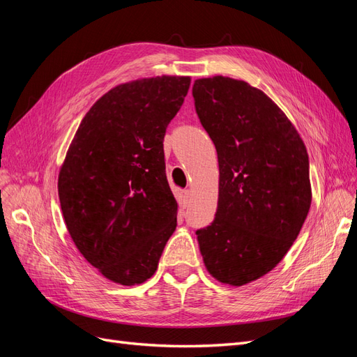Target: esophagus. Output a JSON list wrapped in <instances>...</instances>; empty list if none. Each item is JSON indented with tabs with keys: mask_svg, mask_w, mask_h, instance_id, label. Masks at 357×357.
<instances>
[{
	"mask_svg": "<svg viewBox=\"0 0 357 357\" xmlns=\"http://www.w3.org/2000/svg\"><path fill=\"white\" fill-rule=\"evenodd\" d=\"M181 199H183V207H188L190 201V190H183L181 192Z\"/></svg>",
	"mask_w": 357,
	"mask_h": 357,
	"instance_id": "34e87169",
	"label": "esophagus"
}]
</instances>
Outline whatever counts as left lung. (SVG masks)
<instances>
[{
	"label": "left lung",
	"mask_w": 357,
	"mask_h": 357,
	"mask_svg": "<svg viewBox=\"0 0 357 357\" xmlns=\"http://www.w3.org/2000/svg\"><path fill=\"white\" fill-rule=\"evenodd\" d=\"M199 122L219 160L214 220L197 231L208 273L243 286L282 261L311 205L307 149L286 114L243 80H195Z\"/></svg>",
	"instance_id": "obj_1"
}]
</instances>
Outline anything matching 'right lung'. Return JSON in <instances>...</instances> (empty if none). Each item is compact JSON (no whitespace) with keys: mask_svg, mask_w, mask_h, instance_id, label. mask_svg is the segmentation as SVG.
I'll list each match as a JSON object with an SVG mask.
<instances>
[{"mask_svg":"<svg viewBox=\"0 0 357 357\" xmlns=\"http://www.w3.org/2000/svg\"><path fill=\"white\" fill-rule=\"evenodd\" d=\"M190 77L119 84L86 113L58 178L63 219L92 266L134 286L156 271L177 226L164 137Z\"/></svg>","mask_w":357,"mask_h":357,"instance_id":"right-lung-1","label":"right lung"}]
</instances>
